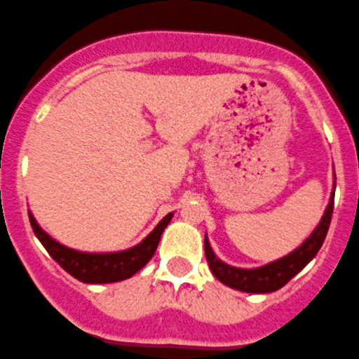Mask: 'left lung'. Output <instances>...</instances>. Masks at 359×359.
Wrapping results in <instances>:
<instances>
[{"mask_svg":"<svg viewBox=\"0 0 359 359\" xmlns=\"http://www.w3.org/2000/svg\"><path fill=\"white\" fill-rule=\"evenodd\" d=\"M335 185L337 183L333 182V192H331L330 203H327L323 218H320L317 227L312 231V234L296 250H292L291 254L284 255L282 259H276L273 262H268V264L261 266V268H236V266H231L227 262L220 261L213 252V248H211L208 236H204V252H206V259L211 273L227 287L238 289V291L243 292H252V294H266V292L278 291L280 287H284L292 276L298 275L316 257L319 248L323 247L324 238H326L327 229H330L331 215H333Z\"/></svg>","mask_w":359,"mask_h":359,"instance_id":"obj_1","label":"left lung"}]
</instances>
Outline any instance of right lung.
Segmentation results:
<instances>
[{"label":"right lung","mask_w":359,"mask_h":359,"mask_svg":"<svg viewBox=\"0 0 359 359\" xmlns=\"http://www.w3.org/2000/svg\"><path fill=\"white\" fill-rule=\"evenodd\" d=\"M29 222H32L33 233L39 238L40 243L46 247L50 257L61 266L67 273H70L74 278L81 280L84 284H112V282H121V280L134 276L139 269L144 268L156 252L160 243L163 229L169 225L174 213H167L158 222L151 233L137 243L135 247L126 248L119 252H81L68 248L50 238L35 220L32 211H28Z\"/></svg>","instance_id":"add662e5"}]
</instances>
